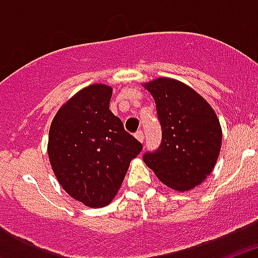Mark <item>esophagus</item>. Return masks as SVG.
<instances>
[{
  "label": "esophagus",
  "instance_id": "1",
  "mask_svg": "<svg viewBox=\"0 0 258 258\" xmlns=\"http://www.w3.org/2000/svg\"><path fill=\"white\" fill-rule=\"evenodd\" d=\"M134 136H136V138L140 141V142H143V140H145V134H143L142 131H138Z\"/></svg>",
  "mask_w": 258,
  "mask_h": 258
}]
</instances>
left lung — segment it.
<instances>
[{
	"instance_id": "8db88e82",
	"label": "left lung",
	"mask_w": 258,
	"mask_h": 258,
	"mask_svg": "<svg viewBox=\"0 0 258 258\" xmlns=\"http://www.w3.org/2000/svg\"><path fill=\"white\" fill-rule=\"evenodd\" d=\"M156 103L163 138L143 161L165 186L192 190L217 163L222 143L220 120L211 104L178 80L159 77L143 84Z\"/></svg>"
}]
</instances>
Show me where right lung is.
<instances>
[{
  "label": "right lung",
  "instance_id": "right-lung-1",
  "mask_svg": "<svg viewBox=\"0 0 258 258\" xmlns=\"http://www.w3.org/2000/svg\"><path fill=\"white\" fill-rule=\"evenodd\" d=\"M112 88L93 84L71 97L52 118L47 155L63 190L89 208L108 206L142 145L109 111Z\"/></svg>",
  "mask_w": 258,
  "mask_h": 258
}]
</instances>
